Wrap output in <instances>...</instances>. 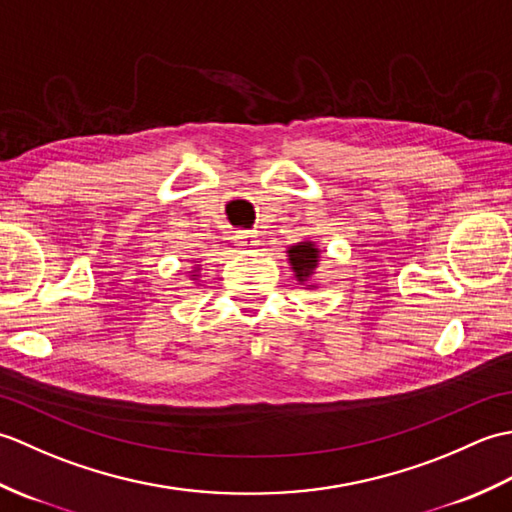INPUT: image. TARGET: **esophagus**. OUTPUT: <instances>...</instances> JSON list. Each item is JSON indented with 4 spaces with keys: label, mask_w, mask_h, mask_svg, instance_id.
Masks as SVG:
<instances>
[{
    "label": "esophagus",
    "mask_w": 512,
    "mask_h": 512,
    "mask_svg": "<svg viewBox=\"0 0 512 512\" xmlns=\"http://www.w3.org/2000/svg\"><path fill=\"white\" fill-rule=\"evenodd\" d=\"M235 244L242 246V248H253V246H257V237L253 233H248V231H237L235 233Z\"/></svg>",
    "instance_id": "obj_1"
}]
</instances>
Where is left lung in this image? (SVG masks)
Masks as SVG:
<instances>
[{"label":"left lung","mask_w":512,"mask_h":512,"mask_svg":"<svg viewBox=\"0 0 512 512\" xmlns=\"http://www.w3.org/2000/svg\"><path fill=\"white\" fill-rule=\"evenodd\" d=\"M317 255H319V250L314 248V244H310V242H301L288 250L290 264H292V268H295L299 281L310 277L312 270L317 268V262H319Z\"/></svg>","instance_id":"left-lung-1"}]
</instances>
